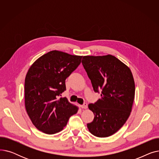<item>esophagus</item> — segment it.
<instances>
[{
    "label": "esophagus",
    "mask_w": 159,
    "mask_h": 159,
    "mask_svg": "<svg viewBox=\"0 0 159 159\" xmlns=\"http://www.w3.org/2000/svg\"><path fill=\"white\" fill-rule=\"evenodd\" d=\"M80 107L81 108H82V109H86V108L88 107V104L87 103H84L82 105H80Z\"/></svg>",
    "instance_id": "34e87169"
}]
</instances>
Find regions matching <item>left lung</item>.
Here are the masks:
<instances>
[{
  "instance_id": "1",
  "label": "left lung",
  "mask_w": 159,
  "mask_h": 159,
  "mask_svg": "<svg viewBox=\"0 0 159 159\" xmlns=\"http://www.w3.org/2000/svg\"><path fill=\"white\" fill-rule=\"evenodd\" d=\"M82 64L95 92L101 91V98L88 105L95 117L88 128L96 137L111 136L122 127L131 111L135 91L132 73L111 55L84 56Z\"/></svg>"
}]
</instances>
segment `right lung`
Instances as JSON below:
<instances>
[{
  "label": "right lung",
  "mask_w": 159,
  "mask_h": 159,
  "mask_svg": "<svg viewBox=\"0 0 159 159\" xmlns=\"http://www.w3.org/2000/svg\"><path fill=\"white\" fill-rule=\"evenodd\" d=\"M82 56L53 50L39 57L25 79V107L33 125L49 135L63 129L78 107L60 98L65 80L76 70Z\"/></svg>",
  "instance_id": "1"
}]
</instances>
